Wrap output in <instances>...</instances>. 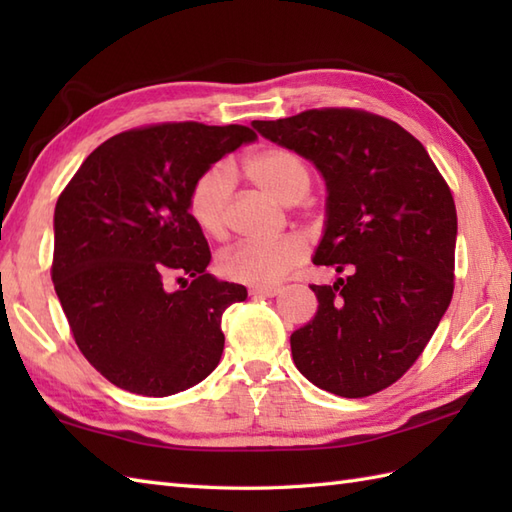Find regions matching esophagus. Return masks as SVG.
Masks as SVG:
<instances>
[{
	"label": "esophagus",
	"instance_id": "obj_1",
	"mask_svg": "<svg viewBox=\"0 0 512 512\" xmlns=\"http://www.w3.org/2000/svg\"><path fill=\"white\" fill-rule=\"evenodd\" d=\"M281 292L279 286H264V288H250L248 295L250 297H277Z\"/></svg>",
	"mask_w": 512,
	"mask_h": 512
}]
</instances>
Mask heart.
<instances>
[{"label": "heart", "mask_w": 512, "mask_h": 512, "mask_svg": "<svg viewBox=\"0 0 512 512\" xmlns=\"http://www.w3.org/2000/svg\"><path fill=\"white\" fill-rule=\"evenodd\" d=\"M244 176L257 189L275 200L299 202L310 189V169L301 156L284 147H262L242 162ZM231 195V173L222 165L204 169L191 182L187 193V213L198 231L211 239H220L226 228V204ZM306 242L297 235H286L273 242H242L226 248L217 259L220 275L235 284L264 288L279 284L292 270L306 262Z\"/></svg>", "instance_id": "obj_1"}]
</instances>
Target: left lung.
Wrapping results in <instances>:
<instances>
[{"label":"left lung","mask_w":512,"mask_h":512,"mask_svg":"<svg viewBox=\"0 0 512 512\" xmlns=\"http://www.w3.org/2000/svg\"><path fill=\"white\" fill-rule=\"evenodd\" d=\"M253 127L323 173L328 222L314 264L345 273L312 286L319 310L290 336L297 369L343 398L387 389L453 297L458 213L447 180L418 138L365 110L321 107Z\"/></svg>","instance_id":"1"}]
</instances>
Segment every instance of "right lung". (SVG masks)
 Masks as SVG:
<instances>
[{
	"label": "right lung",
	"instance_id": "add662e5",
	"mask_svg": "<svg viewBox=\"0 0 512 512\" xmlns=\"http://www.w3.org/2000/svg\"><path fill=\"white\" fill-rule=\"evenodd\" d=\"M255 140L244 125L127 129L96 147L54 209L50 275L81 354L112 385L171 396L220 363L222 314L246 288L206 273L191 182ZM176 278L180 291H167Z\"/></svg>",
	"mask_w": 512,
	"mask_h": 512
}]
</instances>
